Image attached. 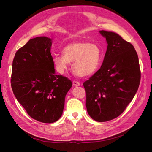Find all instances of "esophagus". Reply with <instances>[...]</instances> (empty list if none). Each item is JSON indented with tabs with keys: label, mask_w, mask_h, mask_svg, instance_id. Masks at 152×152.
Instances as JSON below:
<instances>
[{
	"label": "esophagus",
	"mask_w": 152,
	"mask_h": 152,
	"mask_svg": "<svg viewBox=\"0 0 152 152\" xmlns=\"http://www.w3.org/2000/svg\"><path fill=\"white\" fill-rule=\"evenodd\" d=\"M73 85L74 86H79L80 85V82H79L77 80H73Z\"/></svg>",
	"instance_id": "esophagus-1"
}]
</instances>
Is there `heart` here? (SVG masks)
Segmentation results:
<instances>
[{
    "mask_svg": "<svg viewBox=\"0 0 152 152\" xmlns=\"http://www.w3.org/2000/svg\"><path fill=\"white\" fill-rule=\"evenodd\" d=\"M62 55L56 54L53 63L59 73L67 70L70 62H73V70L80 77L93 75L98 70L102 58V52L98 45L87 42L69 44L64 48Z\"/></svg>",
    "mask_w": 152,
    "mask_h": 152,
    "instance_id": "b5f03b06",
    "label": "heart"
}]
</instances>
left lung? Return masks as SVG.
I'll return each instance as SVG.
<instances>
[{"label": "left lung", "instance_id": "left-lung-1", "mask_svg": "<svg viewBox=\"0 0 152 152\" xmlns=\"http://www.w3.org/2000/svg\"><path fill=\"white\" fill-rule=\"evenodd\" d=\"M108 46L102 65L84 82L86 108L98 122L111 121L122 114L138 89L141 71L134 46L115 32L99 31Z\"/></svg>", "mask_w": 152, "mask_h": 152}]
</instances>
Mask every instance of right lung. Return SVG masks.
<instances>
[{"label":"right lung","instance_id":"obj_1","mask_svg":"<svg viewBox=\"0 0 152 152\" xmlns=\"http://www.w3.org/2000/svg\"><path fill=\"white\" fill-rule=\"evenodd\" d=\"M51 45L45 37L31 39L17 50L12 61L13 93L29 116L43 123L61 117L72 86L68 78L55 73Z\"/></svg>","mask_w":152,"mask_h":152}]
</instances>
